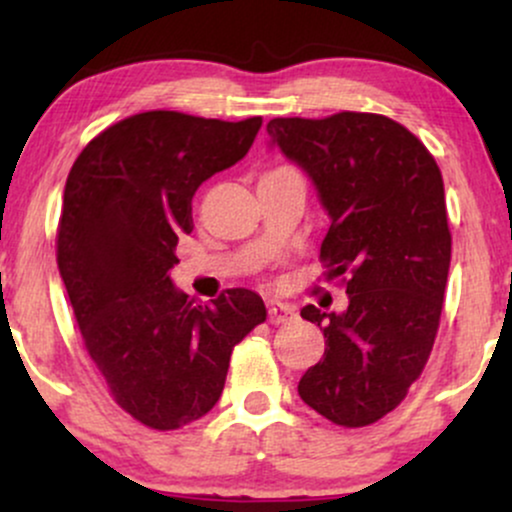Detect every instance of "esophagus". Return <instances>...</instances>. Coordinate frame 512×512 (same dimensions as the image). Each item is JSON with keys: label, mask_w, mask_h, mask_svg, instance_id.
Here are the masks:
<instances>
[{"label": "esophagus", "mask_w": 512, "mask_h": 512, "mask_svg": "<svg viewBox=\"0 0 512 512\" xmlns=\"http://www.w3.org/2000/svg\"><path fill=\"white\" fill-rule=\"evenodd\" d=\"M291 317H293L291 305L276 303V301L269 303V322H272V325H284V322H289Z\"/></svg>", "instance_id": "34e87169"}]
</instances>
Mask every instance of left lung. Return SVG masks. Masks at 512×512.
Here are the masks:
<instances>
[{
  "mask_svg": "<svg viewBox=\"0 0 512 512\" xmlns=\"http://www.w3.org/2000/svg\"><path fill=\"white\" fill-rule=\"evenodd\" d=\"M267 132L317 185L332 219L320 262L349 293L344 313L301 310L327 349L298 395L332 424L370 426L402 404L436 342L452 248L443 175L378 113L274 117Z\"/></svg>",
  "mask_w": 512,
  "mask_h": 512,
  "instance_id": "left-lung-1",
  "label": "left lung"
}]
</instances>
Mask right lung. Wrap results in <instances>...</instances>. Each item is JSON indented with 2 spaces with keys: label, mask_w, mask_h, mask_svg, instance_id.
Returning a JSON list of instances; mask_svg holds the SVG:
<instances>
[{
  "label": "right lung",
  "mask_w": 512,
  "mask_h": 512,
  "mask_svg": "<svg viewBox=\"0 0 512 512\" xmlns=\"http://www.w3.org/2000/svg\"><path fill=\"white\" fill-rule=\"evenodd\" d=\"M262 117L240 122L149 110L103 129L64 185L57 267L110 397L154 431L219 402L236 344L267 320L262 298L228 289L209 305L173 286L192 195L248 154Z\"/></svg>",
  "instance_id": "right-lung-1"
}]
</instances>
